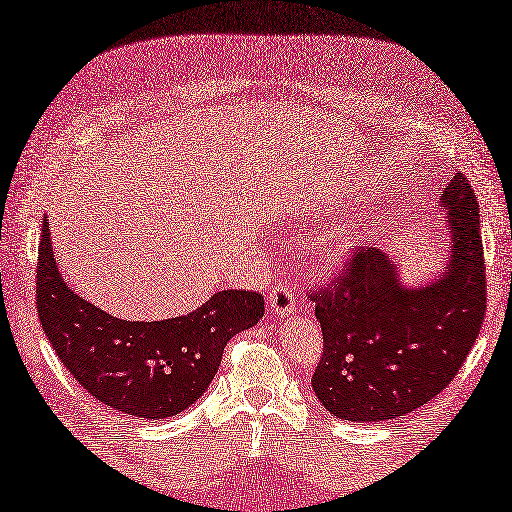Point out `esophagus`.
I'll return each mask as SVG.
<instances>
[{
	"instance_id": "34e87169",
	"label": "esophagus",
	"mask_w": 512,
	"mask_h": 512,
	"mask_svg": "<svg viewBox=\"0 0 512 512\" xmlns=\"http://www.w3.org/2000/svg\"><path fill=\"white\" fill-rule=\"evenodd\" d=\"M267 306H270L272 315H290V312L297 310V292H294L292 285L288 283H276L270 290V297H267Z\"/></svg>"
}]
</instances>
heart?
Returning a JSON list of instances; mask_svg holds the SVG:
<instances>
[{
  "mask_svg": "<svg viewBox=\"0 0 512 512\" xmlns=\"http://www.w3.org/2000/svg\"><path fill=\"white\" fill-rule=\"evenodd\" d=\"M353 236H348V233H339V236H335L333 240H330V245L326 249V263H335L339 261V258H344L348 251L353 249Z\"/></svg>",
  "mask_w": 512,
  "mask_h": 512,
  "instance_id": "b5f03b06",
  "label": "heart"
}]
</instances>
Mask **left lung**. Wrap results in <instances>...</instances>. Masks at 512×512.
<instances>
[{
  "label": "left lung",
  "mask_w": 512,
  "mask_h": 512,
  "mask_svg": "<svg viewBox=\"0 0 512 512\" xmlns=\"http://www.w3.org/2000/svg\"><path fill=\"white\" fill-rule=\"evenodd\" d=\"M441 200L452 258L438 279L407 288L391 258L366 247L353 251L333 283L308 290L324 335L312 389L337 418L380 423L423 407L477 342L488 292L479 202L463 173Z\"/></svg>",
  "instance_id": "1"
}]
</instances>
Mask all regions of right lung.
<instances>
[{
    "mask_svg": "<svg viewBox=\"0 0 512 512\" xmlns=\"http://www.w3.org/2000/svg\"><path fill=\"white\" fill-rule=\"evenodd\" d=\"M35 301L44 335L80 387L107 407L148 420L191 407L218 373L229 339L265 315L263 294L222 290L177 319H116L62 281L47 220Z\"/></svg>",
    "mask_w": 512,
    "mask_h": 512,
    "instance_id": "right-lung-1",
    "label": "right lung"
}]
</instances>
